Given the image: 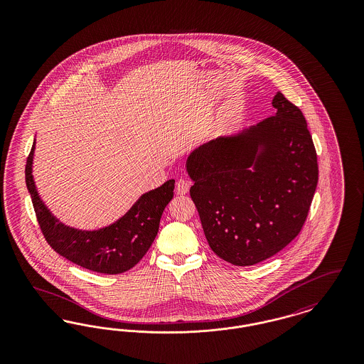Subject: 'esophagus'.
Returning <instances> with one entry per match:
<instances>
[{
	"label": "esophagus",
	"mask_w": 364,
	"mask_h": 364,
	"mask_svg": "<svg viewBox=\"0 0 364 364\" xmlns=\"http://www.w3.org/2000/svg\"><path fill=\"white\" fill-rule=\"evenodd\" d=\"M191 181L187 178H178L176 183V193L177 195H186L190 191Z\"/></svg>",
	"instance_id": "esophagus-1"
}]
</instances>
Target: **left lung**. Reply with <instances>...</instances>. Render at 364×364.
<instances>
[{
	"label": "left lung",
	"mask_w": 364,
	"mask_h": 364,
	"mask_svg": "<svg viewBox=\"0 0 364 364\" xmlns=\"http://www.w3.org/2000/svg\"><path fill=\"white\" fill-rule=\"evenodd\" d=\"M273 106L274 116L237 136L211 140L187 159L190 195L208 245L236 266L257 264L294 240L318 183L316 151L301 110L279 91Z\"/></svg>",
	"instance_id": "left-lung-1"
}]
</instances>
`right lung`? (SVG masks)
<instances>
[{
	"mask_svg": "<svg viewBox=\"0 0 364 364\" xmlns=\"http://www.w3.org/2000/svg\"><path fill=\"white\" fill-rule=\"evenodd\" d=\"M34 144L26 162V184L48 244L65 259L97 273L120 274L132 269L156 239L161 215L173 198L174 180L144 193L116 224L94 232L76 230L58 223L38 196L31 174Z\"/></svg>",
	"mask_w": 364,
	"mask_h": 364,
	"instance_id": "obj_1",
	"label": "right lung"
}]
</instances>
